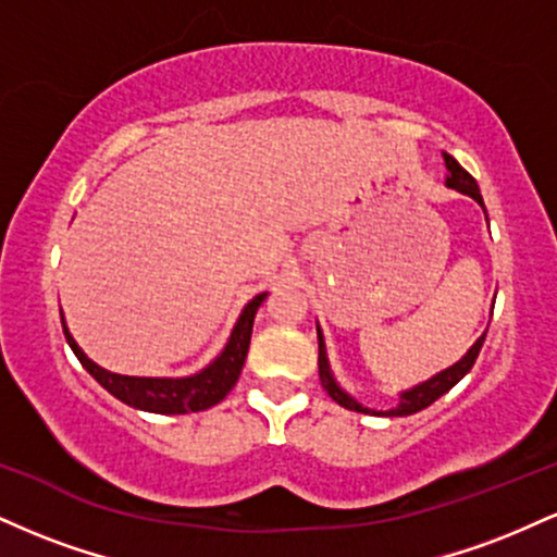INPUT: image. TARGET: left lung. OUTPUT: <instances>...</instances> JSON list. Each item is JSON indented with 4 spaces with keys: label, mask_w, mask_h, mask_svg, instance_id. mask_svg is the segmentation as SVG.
<instances>
[{
    "label": "left lung",
    "mask_w": 557,
    "mask_h": 557,
    "mask_svg": "<svg viewBox=\"0 0 557 557\" xmlns=\"http://www.w3.org/2000/svg\"><path fill=\"white\" fill-rule=\"evenodd\" d=\"M443 159H445V170H447V175H445L447 188L471 196L479 207L484 209L482 194H479V185L474 177H471L469 172H466L450 154H443ZM484 216H487V209H484ZM317 337H319V380H322V387L327 389V395L332 400L341 403L343 408H348V411H356V413H372V417H411V413L424 411V408L432 406L434 400L443 398L447 389L456 387L458 382H461L463 376L471 372L479 350H482V345H484V337H487V330H484L482 337H476V343L466 350V356L461 361H456L453 367H447V369H443V372L430 376V380L419 382V385L403 389V393L398 395V403H395L393 408H387V411H376V408L363 406V403L356 400L348 389L341 387V382H337L335 374H332V367L327 359V345H324V335H322V327H319V324H317Z\"/></svg>",
    "instance_id": "left-lung-1"
}]
</instances>
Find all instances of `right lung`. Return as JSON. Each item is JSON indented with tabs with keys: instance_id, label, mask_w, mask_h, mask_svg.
Listing matches in <instances>:
<instances>
[{
	"instance_id": "obj_1",
	"label": "right lung",
	"mask_w": 557,
	"mask_h": 557,
	"mask_svg": "<svg viewBox=\"0 0 557 557\" xmlns=\"http://www.w3.org/2000/svg\"><path fill=\"white\" fill-rule=\"evenodd\" d=\"M264 298L267 293H259V296H253L246 306H243L238 322H235L233 332H230L225 348L220 350V356H216L212 363H207L201 372L188 374V376L114 374L110 369L99 367V363L91 361L86 354H83L81 345L75 343L73 335H70L65 314H62V330H65V341L70 348H73V354L78 356L83 369H86V372L117 400L138 408V411H149V413H194V411H207V408H212L220 400H225V395L235 387L243 363H246L248 345H251L253 317H257L259 306L264 304Z\"/></svg>"
}]
</instances>
